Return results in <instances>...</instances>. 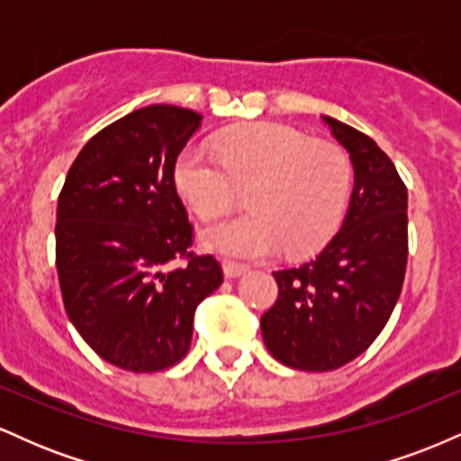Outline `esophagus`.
Returning <instances> with one entry per match:
<instances>
[{
    "mask_svg": "<svg viewBox=\"0 0 461 461\" xmlns=\"http://www.w3.org/2000/svg\"><path fill=\"white\" fill-rule=\"evenodd\" d=\"M223 271H225V277H240L242 273L249 271V267L236 260H223Z\"/></svg>",
    "mask_w": 461,
    "mask_h": 461,
    "instance_id": "1",
    "label": "esophagus"
}]
</instances>
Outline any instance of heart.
I'll list each match as a JSON object with an SVG mask.
<instances>
[{
	"label": "heart",
	"instance_id": "1",
	"mask_svg": "<svg viewBox=\"0 0 461 461\" xmlns=\"http://www.w3.org/2000/svg\"><path fill=\"white\" fill-rule=\"evenodd\" d=\"M219 160L188 147L173 167L179 197L210 221L234 205L236 188H249V214L208 227V249L236 258L319 251L340 225L351 184L345 151L279 123H245L214 142Z\"/></svg>",
	"mask_w": 461,
	"mask_h": 461
}]
</instances>
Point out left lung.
Here are the masks:
<instances>
[{
    "label": "left lung",
    "mask_w": 461,
    "mask_h": 461,
    "mask_svg": "<svg viewBox=\"0 0 461 461\" xmlns=\"http://www.w3.org/2000/svg\"><path fill=\"white\" fill-rule=\"evenodd\" d=\"M351 158L356 186L340 231L314 260L275 271L264 345L297 370H336L362 356L393 314L407 264V188L377 142L322 116Z\"/></svg>",
    "instance_id": "1"
}]
</instances>
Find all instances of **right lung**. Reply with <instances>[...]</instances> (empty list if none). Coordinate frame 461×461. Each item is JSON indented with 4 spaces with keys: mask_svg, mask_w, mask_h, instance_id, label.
<instances>
[{
    "mask_svg": "<svg viewBox=\"0 0 461 461\" xmlns=\"http://www.w3.org/2000/svg\"><path fill=\"white\" fill-rule=\"evenodd\" d=\"M201 119L164 104L125 114L84 145L58 197L56 268L68 319L99 357L131 373L186 356L194 310L223 284L216 258L190 251L193 225L173 184Z\"/></svg>",
    "mask_w": 461,
    "mask_h": 461,
    "instance_id": "obj_1",
    "label": "right lung"
}]
</instances>
